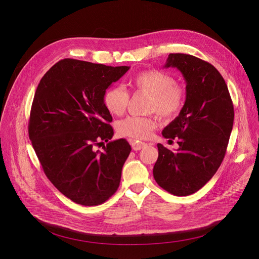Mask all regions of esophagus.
<instances>
[{
  "label": "esophagus",
  "instance_id": "esophagus-1",
  "mask_svg": "<svg viewBox=\"0 0 259 259\" xmlns=\"http://www.w3.org/2000/svg\"><path fill=\"white\" fill-rule=\"evenodd\" d=\"M131 145H132V149H133L134 151H139V150L143 149V147L146 145V143H144V142L132 141V142H131Z\"/></svg>",
  "mask_w": 259,
  "mask_h": 259
}]
</instances>
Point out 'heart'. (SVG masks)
<instances>
[{"mask_svg": "<svg viewBox=\"0 0 259 259\" xmlns=\"http://www.w3.org/2000/svg\"><path fill=\"white\" fill-rule=\"evenodd\" d=\"M132 86L135 91L149 95L147 112L157 113L164 120L175 118L186 103V88L176 83L170 73L158 68H149L137 73ZM129 98L125 88L113 86L105 90L102 101L108 113L121 116L127 108ZM156 127L155 116L128 117L118 124V133L135 140H143L151 136Z\"/></svg>", "mask_w": 259, "mask_h": 259, "instance_id": "b5f03b06", "label": "heart"}]
</instances>
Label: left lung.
Instances as JSON below:
<instances>
[{
  "mask_svg": "<svg viewBox=\"0 0 259 259\" xmlns=\"http://www.w3.org/2000/svg\"><path fill=\"white\" fill-rule=\"evenodd\" d=\"M178 68L187 83L186 103L162 132L178 137L173 153L158 143L154 178L174 196L198 192L213 177L226 156L234 124V104L223 76L209 62L183 53H170L165 67Z\"/></svg>",
  "mask_w": 259,
  "mask_h": 259,
  "instance_id": "obj_1",
  "label": "left lung"
}]
</instances>
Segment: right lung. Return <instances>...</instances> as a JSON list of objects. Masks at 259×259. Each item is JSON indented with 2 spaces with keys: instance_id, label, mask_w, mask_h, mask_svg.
<instances>
[{
  "instance_id": "obj_1",
  "label": "right lung",
  "mask_w": 259,
  "mask_h": 259,
  "mask_svg": "<svg viewBox=\"0 0 259 259\" xmlns=\"http://www.w3.org/2000/svg\"><path fill=\"white\" fill-rule=\"evenodd\" d=\"M129 68L65 58L45 73L35 90L29 139L48 179L77 204L100 205L120 186L131 146L123 138L110 141L113 118L102 97ZM99 145L102 152L95 149Z\"/></svg>"
}]
</instances>
